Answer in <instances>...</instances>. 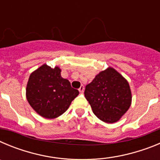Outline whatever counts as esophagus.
Listing matches in <instances>:
<instances>
[{"label": "esophagus", "mask_w": 160, "mask_h": 160, "mask_svg": "<svg viewBox=\"0 0 160 160\" xmlns=\"http://www.w3.org/2000/svg\"><path fill=\"white\" fill-rule=\"evenodd\" d=\"M78 90L80 93H83V91H84V87H83V86H81L80 88L78 89Z\"/></svg>", "instance_id": "34e87169"}]
</instances>
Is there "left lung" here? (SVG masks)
<instances>
[{
    "instance_id": "8db88e82",
    "label": "left lung",
    "mask_w": 160,
    "mask_h": 160,
    "mask_svg": "<svg viewBox=\"0 0 160 160\" xmlns=\"http://www.w3.org/2000/svg\"><path fill=\"white\" fill-rule=\"evenodd\" d=\"M85 97L100 120L113 123L128 111L131 91L128 82L112 67L100 72L87 85Z\"/></svg>"
}]
</instances>
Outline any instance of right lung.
Masks as SVG:
<instances>
[{
    "label": "right lung",
    "instance_id": "add662e5",
    "mask_svg": "<svg viewBox=\"0 0 160 160\" xmlns=\"http://www.w3.org/2000/svg\"><path fill=\"white\" fill-rule=\"evenodd\" d=\"M79 94L67 79L61 76V69L46 64L32 72L26 87V98L33 110L46 118L60 116Z\"/></svg>",
    "mask_w": 160,
    "mask_h": 160
}]
</instances>
